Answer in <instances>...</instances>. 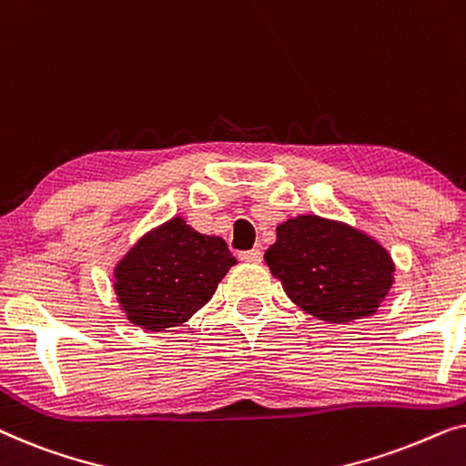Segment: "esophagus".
Here are the masks:
<instances>
[{
    "label": "esophagus",
    "mask_w": 466,
    "mask_h": 466,
    "mask_svg": "<svg viewBox=\"0 0 466 466\" xmlns=\"http://www.w3.org/2000/svg\"><path fill=\"white\" fill-rule=\"evenodd\" d=\"M239 258L244 260V263H260V260H263V252H260L258 248H254V250L241 252Z\"/></svg>",
    "instance_id": "esophagus-1"
}]
</instances>
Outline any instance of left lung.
Wrapping results in <instances>:
<instances>
[{"mask_svg":"<svg viewBox=\"0 0 466 466\" xmlns=\"http://www.w3.org/2000/svg\"><path fill=\"white\" fill-rule=\"evenodd\" d=\"M265 263L292 303L333 324L373 316L394 282V260L378 239L316 214L278 225Z\"/></svg>","mask_w":466,"mask_h":466,"instance_id":"1","label":"left lung"}]
</instances>
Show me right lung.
<instances>
[{"label": "right lung", "instance_id": "add662e5", "mask_svg": "<svg viewBox=\"0 0 466 466\" xmlns=\"http://www.w3.org/2000/svg\"><path fill=\"white\" fill-rule=\"evenodd\" d=\"M235 263L225 239L195 231L174 216L118 260L114 292L127 320L158 333L199 311Z\"/></svg>", "mask_w": 466, "mask_h": 466}]
</instances>
